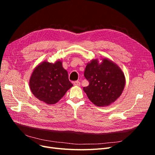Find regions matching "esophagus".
I'll return each instance as SVG.
<instances>
[{"mask_svg":"<svg viewBox=\"0 0 155 155\" xmlns=\"http://www.w3.org/2000/svg\"><path fill=\"white\" fill-rule=\"evenodd\" d=\"M73 84H74V86H77V87H79V86H80V85H81V83H80V82H79V81H74V82L73 83Z\"/></svg>","mask_w":155,"mask_h":155,"instance_id":"esophagus-1","label":"esophagus"}]
</instances>
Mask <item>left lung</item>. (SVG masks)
Masks as SVG:
<instances>
[{
	"label": "left lung",
	"mask_w": 155,
	"mask_h": 155,
	"mask_svg": "<svg viewBox=\"0 0 155 155\" xmlns=\"http://www.w3.org/2000/svg\"><path fill=\"white\" fill-rule=\"evenodd\" d=\"M93 59L87 64L84 76L89 85L83 91L93 104L97 107L109 106L122 94L125 77L122 70L107 58Z\"/></svg>",
	"instance_id": "obj_1"
}]
</instances>
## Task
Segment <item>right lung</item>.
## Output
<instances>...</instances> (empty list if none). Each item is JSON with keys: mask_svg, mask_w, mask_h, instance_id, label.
<instances>
[{"mask_svg": "<svg viewBox=\"0 0 155 155\" xmlns=\"http://www.w3.org/2000/svg\"><path fill=\"white\" fill-rule=\"evenodd\" d=\"M30 91L39 100L47 105L55 104L73 85L60 60L51 63L41 62L34 69L29 81Z\"/></svg>", "mask_w": 155, "mask_h": 155, "instance_id": "obj_1", "label": "right lung"}]
</instances>
